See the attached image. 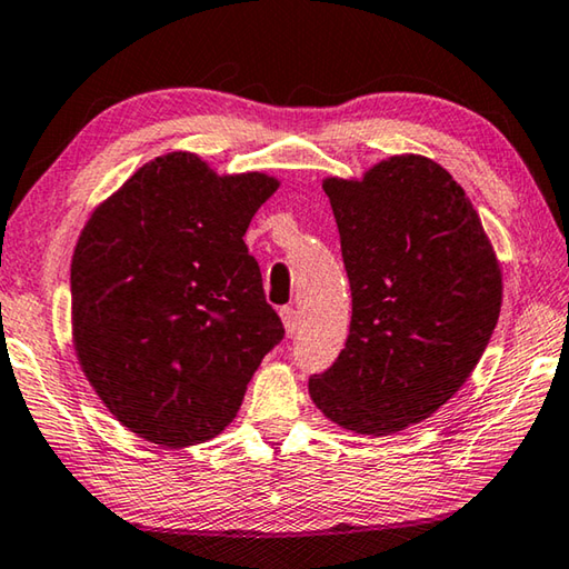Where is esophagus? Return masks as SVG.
Wrapping results in <instances>:
<instances>
[{
  "mask_svg": "<svg viewBox=\"0 0 569 569\" xmlns=\"http://www.w3.org/2000/svg\"><path fill=\"white\" fill-rule=\"evenodd\" d=\"M281 321L286 326V333L293 336L298 331V311L293 306H283L281 308Z\"/></svg>",
  "mask_w": 569,
  "mask_h": 569,
  "instance_id": "34e87169",
  "label": "esophagus"
}]
</instances>
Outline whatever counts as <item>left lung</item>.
I'll return each instance as SVG.
<instances>
[{"label":"left lung","instance_id":"1","mask_svg":"<svg viewBox=\"0 0 569 569\" xmlns=\"http://www.w3.org/2000/svg\"><path fill=\"white\" fill-rule=\"evenodd\" d=\"M351 283L343 351L308 391L356 435L387 437L435 413L485 353L502 273L465 190L435 160L397 156L363 180L323 182Z\"/></svg>","mask_w":569,"mask_h":569}]
</instances>
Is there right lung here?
Wrapping results in <instances>:
<instances>
[{
	"mask_svg": "<svg viewBox=\"0 0 569 569\" xmlns=\"http://www.w3.org/2000/svg\"><path fill=\"white\" fill-rule=\"evenodd\" d=\"M276 188L263 172L218 178L170 152L134 172L77 240V359L142 439L190 447L220 435L286 336L243 240Z\"/></svg>",
	"mask_w": 569,
	"mask_h": 569,
	"instance_id": "add662e5",
	"label": "right lung"
}]
</instances>
